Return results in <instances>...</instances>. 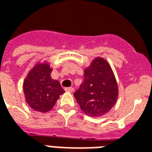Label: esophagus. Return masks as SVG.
<instances>
[{
    "label": "esophagus",
    "instance_id": "obj_1",
    "mask_svg": "<svg viewBox=\"0 0 152 152\" xmlns=\"http://www.w3.org/2000/svg\"><path fill=\"white\" fill-rule=\"evenodd\" d=\"M65 91H66V92L72 93L73 91H74V89H73L72 87H68V88H65Z\"/></svg>",
    "mask_w": 152,
    "mask_h": 152
}]
</instances>
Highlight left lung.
<instances>
[{
    "instance_id": "obj_1",
    "label": "left lung",
    "mask_w": 152,
    "mask_h": 152,
    "mask_svg": "<svg viewBox=\"0 0 152 152\" xmlns=\"http://www.w3.org/2000/svg\"><path fill=\"white\" fill-rule=\"evenodd\" d=\"M80 109L86 115L99 117L115 104L118 86L114 73L104 58L98 57L84 72V80L74 93Z\"/></svg>"
}]
</instances>
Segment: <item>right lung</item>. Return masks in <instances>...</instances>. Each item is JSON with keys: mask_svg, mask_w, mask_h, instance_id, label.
I'll use <instances>...</instances> for the list:
<instances>
[{"mask_svg": "<svg viewBox=\"0 0 152 152\" xmlns=\"http://www.w3.org/2000/svg\"><path fill=\"white\" fill-rule=\"evenodd\" d=\"M51 72L47 62L39 63L29 72L23 81L26 102L34 111H50L59 96L65 92L59 82L51 78Z\"/></svg>", "mask_w": 152, "mask_h": 152, "instance_id": "right-lung-1", "label": "right lung"}]
</instances>
